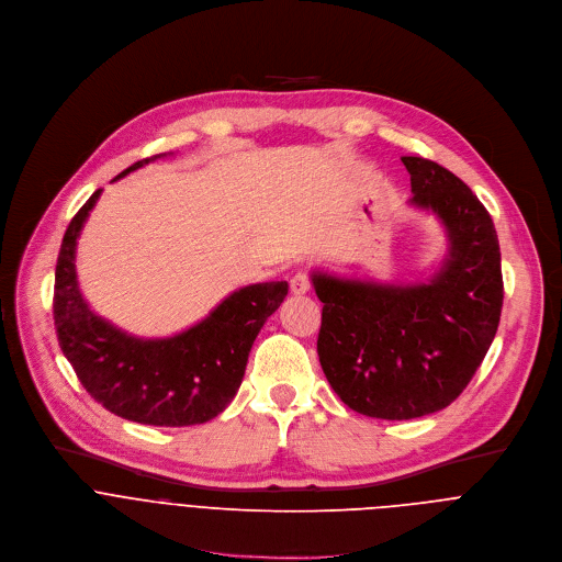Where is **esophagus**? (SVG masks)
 Returning <instances> with one entry per match:
<instances>
[{"label": "esophagus", "instance_id": "esophagus-1", "mask_svg": "<svg viewBox=\"0 0 562 562\" xmlns=\"http://www.w3.org/2000/svg\"><path fill=\"white\" fill-rule=\"evenodd\" d=\"M312 288V281H310V274L307 272H296L292 279H290V290L292 294H305L310 292Z\"/></svg>", "mask_w": 562, "mask_h": 562}]
</instances>
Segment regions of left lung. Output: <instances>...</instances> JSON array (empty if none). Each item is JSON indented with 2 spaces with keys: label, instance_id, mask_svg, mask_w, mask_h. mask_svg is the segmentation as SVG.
Here are the masks:
<instances>
[{
  "label": "left lung",
  "instance_id": "8db88e82",
  "mask_svg": "<svg viewBox=\"0 0 562 562\" xmlns=\"http://www.w3.org/2000/svg\"><path fill=\"white\" fill-rule=\"evenodd\" d=\"M414 210L429 212L447 255L423 281L312 272L323 303L316 341L331 390L355 412L409 420L450 405L483 363L501 321L503 274L494 221L447 168L401 157Z\"/></svg>",
  "mask_w": 562,
  "mask_h": 562
}]
</instances>
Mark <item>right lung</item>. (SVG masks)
Segmentation results:
<instances>
[{
    "label": "right lung",
    "instance_id": "obj_1",
    "mask_svg": "<svg viewBox=\"0 0 562 562\" xmlns=\"http://www.w3.org/2000/svg\"><path fill=\"white\" fill-rule=\"evenodd\" d=\"M168 155L137 161L112 181ZM99 196L101 190L72 216L57 259L53 314L61 352L86 392L112 414L157 427L205 423L241 387L252 344L283 303L288 283L239 288L205 318L164 339L128 334L88 305L77 281V239Z\"/></svg>",
    "mask_w": 562,
    "mask_h": 562
}]
</instances>
